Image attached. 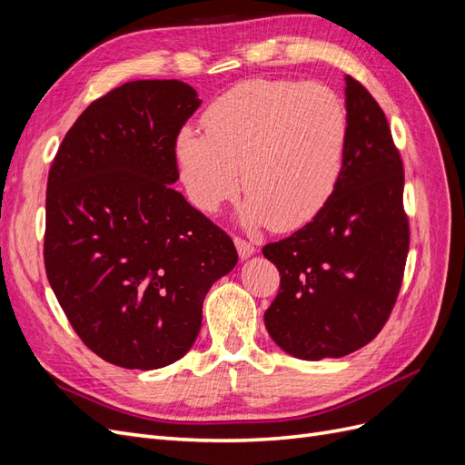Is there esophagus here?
<instances>
[{"label": "esophagus", "instance_id": "1", "mask_svg": "<svg viewBox=\"0 0 465 465\" xmlns=\"http://www.w3.org/2000/svg\"><path fill=\"white\" fill-rule=\"evenodd\" d=\"M234 246L238 250V256H241L242 260H246V258L254 254V244H250L248 241H244V238H241V236H234Z\"/></svg>", "mask_w": 465, "mask_h": 465}]
</instances>
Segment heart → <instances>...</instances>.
Returning <instances> with one entry per match:
<instances>
[{"mask_svg": "<svg viewBox=\"0 0 465 465\" xmlns=\"http://www.w3.org/2000/svg\"><path fill=\"white\" fill-rule=\"evenodd\" d=\"M203 134L176 139L190 202L217 211L241 186L246 219L275 231L299 229L326 207L341 176L347 110L320 83L246 79L219 94L202 116Z\"/></svg>", "mask_w": 465, "mask_h": 465, "instance_id": "1", "label": "heart"}]
</instances>
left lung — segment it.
Masks as SVG:
<instances>
[{"instance_id": "1", "label": "left lung", "mask_w": 465, "mask_h": 465, "mask_svg": "<svg viewBox=\"0 0 465 465\" xmlns=\"http://www.w3.org/2000/svg\"><path fill=\"white\" fill-rule=\"evenodd\" d=\"M345 83L349 132L331 200L262 250L281 277L265 328L304 361L343 357L374 340L398 301L410 252L401 154L374 96L351 75Z\"/></svg>"}]
</instances>
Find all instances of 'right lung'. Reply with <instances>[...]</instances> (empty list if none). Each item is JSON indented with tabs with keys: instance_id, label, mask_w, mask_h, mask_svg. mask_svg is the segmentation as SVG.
I'll return each mask as SVG.
<instances>
[{
	"instance_id": "obj_1",
	"label": "right lung",
	"mask_w": 465,
	"mask_h": 465,
	"mask_svg": "<svg viewBox=\"0 0 465 465\" xmlns=\"http://www.w3.org/2000/svg\"><path fill=\"white\" fill-rule=\"evenodd\" d=\"M200 104L176 79L124 83L83 110L50 166L48 281L81 341L122 369L184 357L207 291L238 262L231 236L171 186Z\"/></svg>"
}]
</instances>
